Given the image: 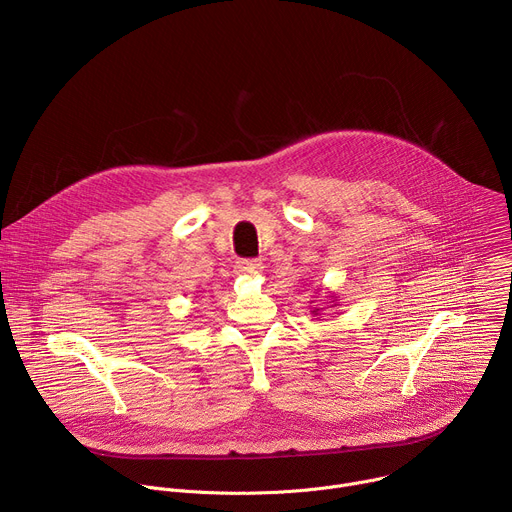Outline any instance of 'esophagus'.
Here are the masks:
<instances>
[{
  "label": "esophagus",
  "instance_id": "obj_1",
  "mask_svg": "<svg viewBox=\"0 0 512 512\" xmlns=\"http://www.w3.org/2000/svg\"><path fill=\"white\" fill-rule=\"evenodd\" d=\"M235 269L241 275H257L263 269V263L257 259H241V261H237Z\"/></svg>",
  "mask_w": 512,
  "mask_h": 512
}]
</instances>
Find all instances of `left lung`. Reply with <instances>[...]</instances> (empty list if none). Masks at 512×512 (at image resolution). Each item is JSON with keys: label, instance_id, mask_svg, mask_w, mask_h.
<instances>
[{"label": "left lung", "instance_id": "1", "mask_svg": "<svg viewBox=\"0 0 512 512\" xmlns=\"http://www.w3.org/2000/svg\"><path fill=\"white\" fill-rule=\"evenodd\" d=\"M332 298H334V296H332ZM334 306H336V304H334ZM330 308H332V306H330ZM320 310H324V308H314V314H318Z\"/></svg>", "mask_w": 512, "mask_h": 512}]
</instances>
